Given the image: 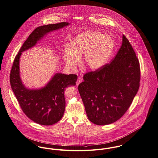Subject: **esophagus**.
I'll list each match as a JSON object with an SVG mask.
<instances>
[{
	"mask_svg": "<svg viewBox=\"0 0 158 158\" xmlns=\"http://www.w3.org/2000/svg\"><path fill=\"white\" fill-rule=\"evenodd\" d=\"M82 78H81V77H78V78H77V81H76V85H79V84H80V83L82 82Z\"/></svg>",
	"mask_w": 158,
	"mask_h": 158,
	"instance_id": "obj_1",
	"label": "esophagus"
}]
</instances>
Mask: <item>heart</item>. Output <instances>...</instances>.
<instances>
[{
  "instance_id": "obj_1",
  "label": "heart",
  "mask_w": 158,
  "mask_h": 158,
  "mask_svg": "<svg viewBox=\"0 0 158 158\" xmlns=\"http://www.w3.org/2000/svg\"><path fill=\"white\" fill-rule=\"evenodd\" d=\"M112 37L97 31L83 32L74 39L72 45L64 49V61L67 66L74 68L84 55L82 66L85 69L96 70L109 60L114 49Z\"/></svg>"
}]
</instances>
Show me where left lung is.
I'll return each instance as SVG.
<instances>
[{
    "label": "left lung",
    "instance_id": "1",
    "mask_svg": "<svg viewBox=\"0 0 158 158\" xmlns=\"http://www.w3.org/2000/svg\"><path fill=\"white\" fill-rule=\"evenodd\" d=\"M140 78L139 62L123 35L121 48L110 62L85 73L78 86L89 121L106 125L119 120L136 96Z\"/></svg>",
    "mask_w": 158,
    "mask_h": 158
}]
</instances>
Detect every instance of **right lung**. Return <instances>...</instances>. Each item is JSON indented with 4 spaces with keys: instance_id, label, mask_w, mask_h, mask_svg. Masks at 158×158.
Here are the masks:
<instances>
[{
    "instance_id": "right-lung-1",
    "label": "right lung",
    "mask_w": 158,
    "mask_h": 158,
    "mask_svg": "<svg viewBox=\"0 0 158 158\" xmlns=\"http://www.w3.org/2000/svg\"><path fill=\"white\" fill-rule=\"evenodd\" d=\"M69 24L61 22L36 27L24 41L13 62L10 76L12 91L25 115L41 125H52L61 120L65 108L64 91L70 86L76 85L77 76L56 73L44 88L29 89L24 87L20 79V57L22 52L34 46L47 33Z\"/></svg>"
}]
</instances>
